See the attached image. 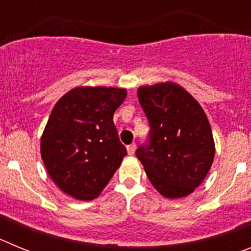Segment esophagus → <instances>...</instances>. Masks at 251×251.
Wrapping results in <instances>:
<instances>
[{
    "label": "esophagus",
    "mask_w": 251,
    "mask_h": 251,
    "mask_svg": "<svg viewBox=\"0 0 251 251\" xmlns=\"http://www.w3.org/2000/svg\"><path fill=\"white\" fill-rule=\"evenodd\" d=\"M127 152L129 156H133L134 152H136V143H132V145L127 146Z\"/></svg>",
    "instance_id": "obj_1"
}]
</instances>
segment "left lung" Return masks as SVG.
<instances>
[{
    "label": "left lung",
    "mask_w": 251,
    "mask_h": 251,
    "mask_svg": "<svg viewBox=\"0 0 251 251\" xmlns=\"http://www.w3.org/2000/svg\"><path fill=\"white\" fill-rule=\"evenodd\" d=\"M150 122V143L136 154L162 196L181 199L202 183L211 168L215 142L202 106L172 81L138 88Z\"/></svg>",
    "instance_id": "8db88e82"
}]
</instances>
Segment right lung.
<instances>
[{"mask_svg":"<svg viewBox=\"0 0 251 251\" xmlns=\"http://www.w3.org/2000/svg\"><path fill=\"white\" fill-rule=\"evenodd\" d=\"M127 90L77 86L55 104L41 136V158L57 187L76 200L90 201L108 185L127 154L113 114Z\"/></svg>","mask_w":251,"mask_h":251,"instance_id":"right-lung-1","label":"right lung"}]
</instances>
